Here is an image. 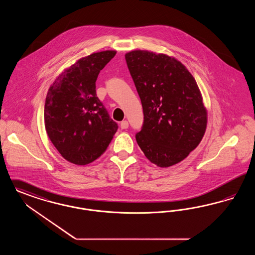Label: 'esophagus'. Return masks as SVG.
Returning a JSON list of instances; mask_svg holds the SVG:
<instances>
[{"instance_id":"34e87169","label":"esophagus","mask_w":255,"mask_h":255,"mask_svg":"<svg viewBox=\"0 0 255 255\" xmlns=\"http://www.w3.org/2000/svg\"><path fill=\"white\" fill-rule=\"evenodd\" d=\"M128 127H129V123H128L127 121H123V122L121 123V128L122 129H127Z\"/></svg>"}]
</instances>
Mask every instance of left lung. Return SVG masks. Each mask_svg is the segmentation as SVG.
Instances as JSON below:
<instances>
[{"instance_id":"obj_1","label":"left lung","mask_w":255,"mask_h":255,"mask_svg":"<svg viewBox=\"0 0 255 255\" xmlns=\"http://www.w3.org/2000/svg\"><path fill=\"white\" fill-rule=\"evenodd\" d=\"M125 60L144 114L136 142L158 167L179 163L199 145L207 128L197 83L184 64L166 54L132 50Z\"/></svg>"}]
</instances>
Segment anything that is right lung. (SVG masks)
Segmentation results:
<instances>
[{
	"instance_id": "1",
	"label": "right lung",
	"mask_w": 255,
	"mask_h": 255,
	"mask_svg": "<svg viewBox=\"0 0 255 255\" xmlns=\"http://www.w3.org/2000/svg\"><path fill=\"white\" fill-rule=\"evenodd\" d=\"M117 51L93 53L64 69L49 87L44 104L45 131L67 161L92 163L118 130L96 94V82Z\"/></svg>"
}]
</instances>
